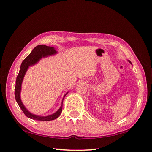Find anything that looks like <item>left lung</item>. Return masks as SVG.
Instances as JSON below:
<instances>
[{"label": "left lung", "mask_w": 152, "mask_h": 152, "mask_svg": "<svg viewBox=\"0 0 152 152\" xmlns=\"http://www.w3.org/2000/svg\"><path fill=\"white\" fill-rule=\"evenodd\" d=\"M128 62H129V63H131V65H132V63H131V61H130L129 60H128Z\"/></svg>", "instance_id": "1"}]
</instances>
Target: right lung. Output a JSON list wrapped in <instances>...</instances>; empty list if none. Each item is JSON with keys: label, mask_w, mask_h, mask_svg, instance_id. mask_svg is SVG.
<instances>
[{"label": "right lung", "mask_w": 152, "mask_h": 152, "mask_svg": "<svg viewBox=\"0 0 152 152\" xmlns=\"http://www.w3.org/2000/svg\"><path fill=\"white\" fill-rule=\"evenodd\" d=\"M58 53V50H56V49L53 47L47 46V45H39L31 50L30 54L21 63L20 72L17 76L16 80V86H15V99L18 104L19 105V107L22 110V111L23 112L25 115L31 119H34V120L40 121H53V120H54V119L57 118L59 115H60V114L62 112L63 99H64V98L65 97V96L68 93V92H67L66 93L64 94L63 99L61 101V106L60 107H59V108L56 112H54V113L47 116L37 115L31 113L25 107V105L23 104V103L21 99V91L22 82H23V80L25 75L26 74L27 70H28V69L30 66H34L37 63H38L41 59L47 58L48 56H53V55L56 54Z\"/></svg>", "instance_id": "obj_1"}]
</instances>
